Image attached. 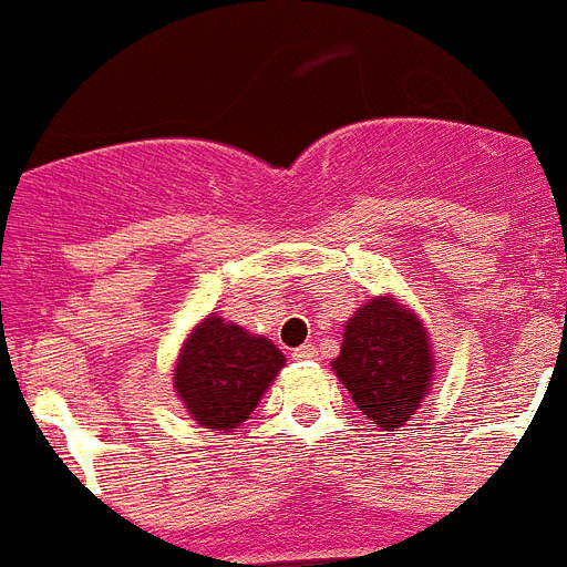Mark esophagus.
I'll return each mask as SVG.
<instances>
[{
	"instance_id": "obj_1",
	"label": "esophagus",
	"mask_w": 567,
	"mask_h": 567,
	"mask_svg": "<svg viewBox=\"0 0 567 567\" xmlns=\"http://www.w3.org/2000/svg\"><path fill=\"white\" fill-rule=\"evenodd\" d=\"M318 358V352H315L312 343H303L298 346V349H292V360H315Z\"/></svg>"
}]
</instances>
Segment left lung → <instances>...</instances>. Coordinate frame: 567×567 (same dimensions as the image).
Here are the masks:
<instances>
[{"label":"left lung","instance_id":"1","mask_svg":"<svg viewBox=\"0 0 567 567\" xmlns=\"http://www.w3.org/2000/svg\"><path fill=\"white\" fill-rule=\"evenodd\" d=\"M332 365L360 414L398 432L429 392L434 363L417 315L392 298H374L346 323Z\"/></svg>","mask_w":567,"mask_h":567}]
</instances>
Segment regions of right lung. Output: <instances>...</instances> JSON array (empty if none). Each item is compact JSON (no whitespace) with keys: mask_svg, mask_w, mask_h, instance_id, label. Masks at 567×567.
I'll return each mask as SVG.
<instances>
[{"mask_svg":"<svg viewBox=\"0 0 567 567\" xmlns=\"http://www.w3.org/2000/svg\"><path fill=\"white\" fill-rule=\"evenodd\" d=\"M280 365L284 354L275 343L213 315L184 343L175 392L198 423L227 432L255 412Z\"/></svg>","mask_w":567,"mask_h":567,"instance_id":"1","label":"right lung"}]
</instances>
